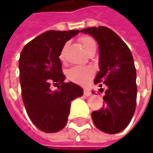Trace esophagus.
<instances>
[{
	"label": "esophagus",
	"mask_w": 153,
	"mask_h": 153,
	"mask_svg": "<svg viewBox=\"0 0 153 153\" xmlns=\"http://www.w3.org/2000/svg\"><path fill=\"white\" fill-rule=\"evenodd\" d=\"M84 96H86V97H89V96H91V92L88 90V89H84Z\"/></svg>",
	"instance_id": "1"
}]
</instances>
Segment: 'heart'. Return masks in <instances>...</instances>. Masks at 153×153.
I'll use <instances>...</instances> for the list:
<instances>
[{
    "label": "heart",
    "instance_id": "1",
    "mask_svg": "<svg viewBox=\"0 0 153 153\" xmlns=\"http://www.w3.org/2000/svg\"><path fill=\"white\" fill-rule=\"evenodd\" d=\"M79 42L86 52H88L92 48H96V42L92 38L88 37V36L81 37L79 39ZM64 50H65V48L61 50L60 55H59V57L61 60L64 59ZM92 75H93V70L89 67L74 66L67 72V78L70 80L79 83V84L86 83L92 77Z\"/></svg>",
    "mask_w": 153,
    "mask_h": 153
}]
</instances>
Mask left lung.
I'll return each instance as SVG.
<instances>
[{
	"instance_id": "obj_1",
	"label": "left lung",
	"mask_w": 153,
	"mask_h": 153,
	"mask_svg": "<svg viewBox=\"0 0 153 153\" xmlns=\"http://www.w3.org/2000/svg\"><path fill=\"white\" fill-rule=\"evenodd\" d=\"M80 32L97 42L100 71L94 83L103 82L107 87L103 97L105 105L92 112L93 122L105 133H119L129 124L137 105V72L132 53L118 34L105 26L88 27Z\"/></svg>"
}]
</instances>
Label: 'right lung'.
<instances>
[{"mask_svg": "<svg viewBox=\"0 0 153 153\" xmlns=\"http://www.w3.org/2000/svg\"><path fill=\"white\" fill-rule=\"evenodd\" d=\"M79 33L48 31L21 51L18 66L23 102L32 122L45 133H56L65 128L71 102L83 95L81 87L65 82L59 58L65 42ZM51 83L60 84L57 91L50 89Z\"/></svg>", "mask_w": 153, "mask_h": 153, "instance_id": "1", "label": "right lung"}]
</instances>
